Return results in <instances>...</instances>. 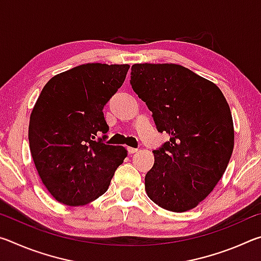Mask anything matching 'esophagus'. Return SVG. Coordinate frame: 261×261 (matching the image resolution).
<instances>
[{
    "mask_svg": "<svg viewBox=\"0 0 261 261\" xmlns=\"http://www.w3.org/2000/svg\"><path fill=\"white\" fill-rule=\"evenodd\" d=\"M126 149H127V153H129V154H135V153L138 152V149L134 148V147H127Z\"/></svg>",
    "mask_w": 261,
    "mask_h": 261,
    "instance_id": "obj_1",
    "label": "esophagus"
}]
</instances>
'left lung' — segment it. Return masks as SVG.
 I'll use <instances>...</instances> for the list:
<instances>
[{"label":"left lung","mask_w":261,"mask_h":261,"mask_svg":"<svg viewBox=\"0 0 261 261\" xmlns=\"http://www.w3.org/2000/svg\"><path fill=\"white\" fill-rule=\"evenodd\" d=\"M131 86L169 141L153 151L149 199L170 212L197 207L222 177L233 149L230 108L220 88L173 63L134 64Z\"/></svg>","instance_id":"8db88e82"}]
</instances>
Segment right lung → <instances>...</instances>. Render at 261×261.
<instances>
[{"label":"right lung","mask_w":261,"mask_h":261,"mask_svg":"<svg viewBox=\"0 0 261 261\" xmlns=\"http://www.w3.org/2000/svg\"><path fill=\"white\" fill-rule=\"evenodd\" d=\"M129 68L82 64L56 74L42 88L30 117V149L43 185L61 204L83 206L102 196L126 158L123 146L95 138L107 134L102 109Z\"/></svg>","instance_id":"right-lung-1"}]
</instances>
